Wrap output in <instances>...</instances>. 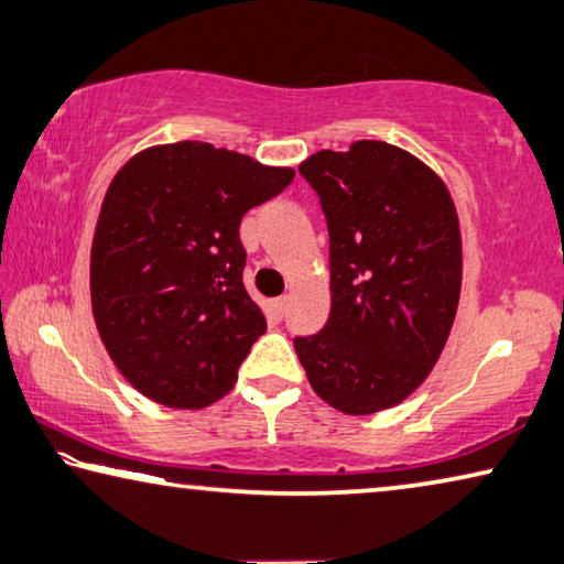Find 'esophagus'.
<instances>
[{
    "label": "esophagus",
    "instance_id": "obj_1",
    "mask_svg": "<svg viewBox=\"0 0 564 564\" xmlns=\"http://www.w3.org/2000/svg\"><path fill=\"white\" fill-rule=\"evenodd\" d=\"M285 308H289V295H281V299H273V311L283 316Z\"/></svg>",
    "mask_w": 564,
    "mask_h": 564
}]
</instances>
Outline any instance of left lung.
<instances>
[{"label": "left lung", "instance_id": "1", "mask_svg": "<svg viewBox=\"0 0 564 564\" xmlns=\"http://www.w3.org/2000/svg\"><path fill=\"white\" fill-rule=\"evenodd\" d=\"M330 236V316L295 338L313 390L346 415L393 408L431 376L463 283L460 221L431 166L386 141L299 166Z\"/></svg>", "mask_w": 564, "mask_h": 564}]
</instances>
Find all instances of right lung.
Masks as SVG:
<instances>
[{
    "instance_id": "right-lung-1",
    "label": "right lung",
    "mask_w": 564,
    "mask_h": 564,
    "mask_svg": "<svg viewBox=\"0 0 564 564\" xmlns=\"http://www.w3.org/2000/svg\"><path fill=\"white\" fill-rule=\"evenodd\" d=\"M293 169L176 141L139 151L111 178L91 243V311L129 383L166 408L234 388L265 318L243 289L238 226Z\"/></svg>"
}]
</instances>
